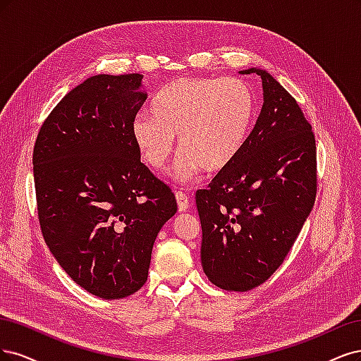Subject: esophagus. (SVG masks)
<instances>
[{"mask_svg":"<svg viewBox=\"0 0 361 361\" xmlns=\"http://www.w3.org/2000/svg\"><path fill=\"white\" fill-rule=\"evenodd\" d=\"M176 200H177V205H178V212H185L190 207V201L189 196L185 195L184 192H177L176 193Z\"/></svg>","mask_w":361,"mask_h":361,"instance_id":"esophagus-1","label":"esophagus"}]
</instances>
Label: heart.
Wrapping results in <instances>:
<instances>
[{
    "label": "heart",
    "instance_id": "b5f03b06",
    "mask_svg": "<svg viewBox=\"0 0 361 361\" xmlns=\"http://www.w3.org/2000/svg\"><path fill=\"white\" fill-rule=\"evenodd\" d=\"M255 94L238 78H180L161 90L153 114H137L132 135L147 164L161 169L176 136L181 153L173 177L193 180L202 168L216 172L240 154L255 117Z\"/></svg>",
    "mask_w": 361,
    "mask_h": 361
}]
</instances>
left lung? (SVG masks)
Returning <instances> with one entry per match:
<instances>
[{
    "label": "left lung",
    "mask_w": 361,
    "mask_h": 361,
    "mask_svg": "<svg viewBox=\"0 0 361 361\" xmlns=\"http://www.w3.org/2000/svg\"><path fill=\"white\" fill-rule=\"evenodd\" d=\"M264 103L240 154L196 192L208 281L244 293L286 258L317 196V145L298 103L259 67Z\"/></svg>",
    "instance_id": "8db88e82"
}]
</instances>
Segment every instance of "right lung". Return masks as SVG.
<instances>
[{
  "label": "right lung",
  "instance_id": "add662e5",
  "mask_svg": "<svg viewBox=\"0 0 361 361\" xmlns=\"http://www.w3.org/2000/svg\"><path fill=\"white\" fill-rule=\"evenodd\" d=\"M142 78L84 80L46 118L32 153L43 238L73 282L104 300L144 286L159 231L177 213L132 135Z\"/></svg>",
  "mask_w": 361,
  "mask_h": 361
}]
</instances>
